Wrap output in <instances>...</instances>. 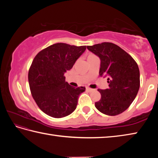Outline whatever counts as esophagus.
<instances>
[{
    "label": "esophagus",
    "instance_id": "34e87169",
    "mask_svg": "<svg viewBox=\"0 0 158 158\" xmlns=\"http://www.w3.org/2000/svg\"><path fill=\"white\" fill-rule=\"evenodd\" d=\"M86 90H87V91H89V92H92V91H93V90H94V89H90V88H86Z\"/></svg>",
    "mask_w": 158,
    "mask_h": 158
}]
</instances>
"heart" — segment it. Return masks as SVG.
<instances>
[{
	"label": "heart",
	"mask_w": 158,
	"mask_h": 158,
	"mask_svg": "<svg viewBox=\"0 0 158 158\" xmlns=\"http://www.w3.org/2000/svg\"><path fill=\"white\" fill-rule=\"evenodd\" d=\"M94 56H95V55H93V54H92V53H90V54L88 56V59H89V58H92V57H94Z\"/></svg>",
	"instance_id": "1"
}]
</instances>
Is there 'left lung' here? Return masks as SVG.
<instances>
[{"label": "left lung", "mask_w": 158, "mask_h": 158, "mask_svg": "<svg viewBox=\"0 0 158 158\" xmlns=\"http://www.w3.org/2000/svg\"><path fill=\"white\" fill-rule=\"evenodd\" d=\"M87 49L100 58V76L107 77L109 88L98 89L101 99L95 106L108 116H116L129 107L140 86L139 67L130 55L111 42L87 46Z\"/></svg>", "instance_id": "obj_1"}]
</instances>
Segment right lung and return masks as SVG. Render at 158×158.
Wrapping results in <instances>:
<instances>
[{
    "instance_id": "1",
    "label": "right lung",
    "mask_w": 158,
    "mask_h": 158,
    "mask_svg": "<svg viewBox=\"0 0 158 158\" xmlns=\"http://www.w3.org/2000/svg\"><path fill=\"white\" fill-rule=\"evenodd\" d=\"M86 46L65 43L51 45L37 53L28 72L33 98L41 110L53 118H63L75 110L85 87L74 88L64 76L73 68Z\"/></svg>"
}]
</instances>
